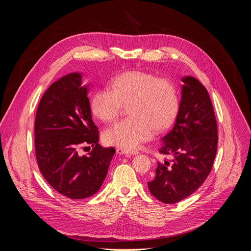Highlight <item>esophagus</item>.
<instances>
[{
  "label": "esophagus",
  "instance_id": "esophagus-1",
  "mask_svg": "<svg viewBox=\"0 0 251 251\" xmlns=\"http://www.w3.org/2000/svg\"><path fill=\"white\" fill-rule=\"evenodd\" d=\"M117 152L120 154H136L139 152L138 150L136 149H124V148H118Z\"/></svg>",
  "mask_w": 251,
  "mask_h": 251
}]
</instances>
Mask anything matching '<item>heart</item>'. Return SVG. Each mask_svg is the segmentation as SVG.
I'll list each match as a JSON object with an SVG mask.
<instances>
[{
    "mask_svg": "<svg viewBox=\"0 0 251 251\" xmlns=\"http://www.w3.org/2000/svg\"><path fill=\"white\" fill-rule=\"evenodd\" d=\"M110 89H97L90 97V110L104 123H113L120 116L123 105H129L131 115L103 133L108 144L132 149L147 140L153 128H165L175 116L179 103L176 84L169 78L140 70L116 75Z\"/></svg>",
    "mask_w": 251,
    "mask_h": 251,
    "instance_id": "b5f03b06",
    "label": "heart"
}]
</instances>
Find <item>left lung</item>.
Masks as SVG:
<instances>
[{
	"label": "left lung",
	"instance_id": "obj_1",
	"mask_svg": "<svg viewBox=\"0 0 251 251\" xmlns=\"http://www.w3.org/2000/svg\"><path fill=\"white\" fill-rule=\"evenodd\" d=\"M182 81L176 121L160 151L171 160L157 162L155 176L148 183L155 199L168 204L186 199L202 185L218 148V126L206 88L190 76Z\"/></svg>",
	"mask_w": 251,
	"mask_h": 251
}]
</instances>
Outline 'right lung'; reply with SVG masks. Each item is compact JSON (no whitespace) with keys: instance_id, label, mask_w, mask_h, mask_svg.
Masks as SVG:
<instances>
[{"instance_id":"obj_1","label":"right lung","mask_w":251,"mask_h":251,"mask_svg":"<svg viewBox=\"0 0 251 251\" xmlns=\"http://www.w3.org/2000/svg\"><path fill=\"white\" fill-rule=\"evenodd\" d=\"M71 73L52 83L37 107L34 146L38 169L50 185L71 200L96 194L107 176L114 148L99 144L87 88ZM93 149L82 156L80 149Z\"/></svg>"}]
</instances>
